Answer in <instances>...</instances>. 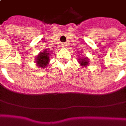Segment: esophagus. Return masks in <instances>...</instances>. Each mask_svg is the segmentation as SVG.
<instances>
[{"mask_svg":"<svg viewBox=\"0 0 126 126\" xmlns=\"http://www.w3.org/2000/svg\"><path fill=\"white\" fill-rule=\"evenodd\" d=\"M61 46H62V47H66V44L65 43H62Z\"/></svg>","mask_w":126,"mask_h":126,"instance_id":"1","label":"esophagus"}]
</instances>
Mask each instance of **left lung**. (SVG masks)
I'll use <instances>...</instances> for the list:
<instances>
[{
  "label": "left lung",
  "instance_id": "left-lung-1",
  "mask_svg": "<svg viewBox=\"0 0 126 126\" xmlns=\"http://www.w3.org/2000/svg\"><path fill=\"white\" fill-rule=\"evenodd\" d=\"M88 60L87 59V60H82V59H80V61H79V63L80 64V65H82V66H86V65H88Z\"/></svg>",
  "mask_w": 126,
  "mask_h": 126
}]
</instances>
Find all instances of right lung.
I'll return each instance as SVG.
<instances>
[{"label":"right lung","instance_id":"obj_1","mask_svg":"<svg viewBox=\"0 0 126 126\" xmlns=\"http://www.w3.org/2000/svg\"><path fill=\"white\" fill-rule=\"evenodd\" d=\"M36 62L38 66H41L42 68L46 67L49 62V52L46 50L41 52L36 57Z\"/></svg>","mask_w":126,"mask_h":126}]
</instances>
